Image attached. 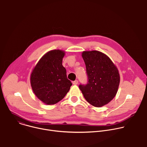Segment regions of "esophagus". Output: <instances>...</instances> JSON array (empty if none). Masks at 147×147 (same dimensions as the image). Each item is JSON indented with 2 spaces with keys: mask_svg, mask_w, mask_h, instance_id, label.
I'll return each instance as SVG.
<instances>
[{
  "mask_svg": "<svg viewBox=\"0 0 147 147\" xmlns=\"http://www.w3.org/2000/svg\"><path fill=\"white\" fill-rule=\"evenodd\" d=\"M78 80H75V81H73V84L74 85H77V84H78Z\"/></svg>",
  "mask_w": 147,
  "mask_h": 147,
  "instance_id": "34e87169",
  "label": "esophagus"
}]
</instances>
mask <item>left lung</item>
<instances>
[{
	"label": "left lung",
	"instance_id": "obj_1",
	"mask_svg": "<svg viewBox=\"0 0 147 147\" xmlns=\"http://www.w3.org/2000/svg\"><path fill=\"white\" fill-rule=\"evenodd\" d=\"M82 57L85 62L88 82L80 84L84 97L92 105L101 107L115 96L120 83L117 67L110 58L96 51H84Z\"/></svg>",
	"mask_w": 147,
	"mask_h": 147
}]
</instances>
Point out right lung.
Wrapping results in <instances>:
<instances>
[{
	"label": "right lung",
	"instance_id": "1",
	"mask_svg": "<svg viewBox=\"0 0 147 147\" xmlns=\"http://www.w3.org/2000/svg\"><path fill=\"white\" fill-rule=\"evenodd\" d=\"M65 52L52 50L44 55L32 70L30 81L37 98L47 105H53L63 98L72 86L62 65Z\"/></svg>",
	"mask_w": 147,
	"mask_h": 147
}]
</instances>
